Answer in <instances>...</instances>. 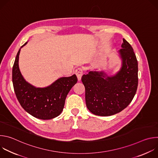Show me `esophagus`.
Masks as SVG:
<instances>
[{"label":"esophagus","mask_w":158,"mask_h":158,"mask_svg":"<svg viewBox=\"0 0 158 158\" xmlns=\"http://www.w3.org/2000/svg\"><path fill=\"white\" fill-rule=\"evenodd\" d=\"M75 73H76V74L78 78V80L80 81L81 79V77L83 74V69L82 68H81V67H78V68H77L75 71Z\"/></svg>","instance_id":"1"}]
</instances>
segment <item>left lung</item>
I'll use <instances>...</instances> for the list:
<instances>
[{"label":"left lung","mask_w":158,"mask_h":158,"mask_svg":"<svg viewBox=\"0 0 158 158\" xmlns=\"http://www.w3.org/2000/svg\"><path fill=\"white\" fill-rule=\"evenodd\" d=\"M119 51L121 70L114 76L90 71L81 81L85 87L87 109L95 115L109 116L122 111L132 101L138 84V60L130 44L123 39Z\"/></svg>","instance_id":"obj_1"}]
</instances>
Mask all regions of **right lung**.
Masks as SVG:
<instances>
[{"label": "right lung", "instance_id": "right-lung-1", "mask_svg": "<svg viewBox=\"0 0 158 158\" xmlns=\"http://www.w3.org/2000/svg\"><path fill=\"white\" fill-rule=\"evenodd\" d=\"M20 49L12 67L13 86L20 104L29 114L40 119H51L58 116L64 109L67 94L77 82L76 76L74 74L68 77H61L50 86L36 88L26 82L20 72Z\"/></svg>", "mask_w": 158, "mask_h": 158}]
</instances>
